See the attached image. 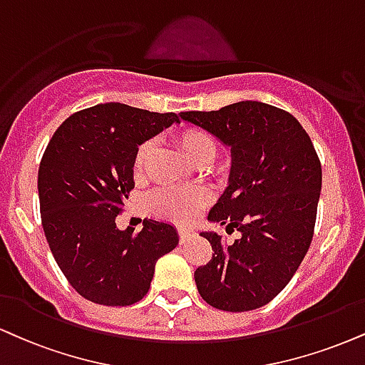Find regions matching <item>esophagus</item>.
Returning <instances> with one entry per match:
<instances>
[{"instance_id": "obj_1", "label": "esophagus", "mask_w": 365, "mask_h": 365, "mask_svg": "<svg viewBox=\"0 0 365 365\" xmlns=\"http://www.w3.org/2000/svg\"><path fill=\"white\" fill-rule=\"evenodd\" d=\"M192 236H194V232L188 231V230H180L178 231V238H180V243H187V241H190Z\"/></svg>"}]
</instances>
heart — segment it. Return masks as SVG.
Here are the masks:
<instances>
[{"instance_id": "obj_1", "label": "heart", "mask_w": 365, "mask_h": 365, "mask_svg": "<svg viewBox=\"0 0 365 365\" xmlns=\"http://www.w3.org/2000/svg\"><path fill=\"white\" fill-rule=\"evenodd\" d=\"M177 143L185 153L192 163L199 166H207L212 163L217 155V144L212 135L197 127L180 130L177 134ZM156 140L146 139L139 144L133 158V175L135 180L146 177V171L155 155ZM210 202V192L207 188H158L148 197L149 212L165 221L175 225H188L197 217L200 209Z\"/></svg>"}]
</instances>
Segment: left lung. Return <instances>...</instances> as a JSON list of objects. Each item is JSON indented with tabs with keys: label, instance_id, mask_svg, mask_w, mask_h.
Here are the masks:
<instances>
[{
	"label": "left lung",
	"instance_id": "left-lung-1",
	"mask_svg": "<svg viewBox=\"0 0 365 365\" xmlns=\"http://www.w3.org/2000/svg\"><path fill=\"white\" fill-rule=\"evenodd\" d=\"M183 120L231 146L230 187L210 209V221L238 230L222 247L202 232L212 258L194 277L207 304L241 313L269 304L282 291L314 235L322 194V161L296 117L262 102H238L210 112H182Z\"/></svg>",
	"mask_w": 365,
	"mask_h": 365
}]
</instances>
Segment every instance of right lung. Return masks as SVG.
Segmentation results:
<instances>
[{
    "label": "right lung",
    "instance_id": "right-lung-1",
    "mask_svg": "<svg viewBox=\"0 0 365 365\" xmlns=\"http://www.w3.org/2000/svg\"><path fill=\"white\" fill-rule=\"evenodd\" d=\"M124 103H100L57 127L38 166L46 240L73 289L103 306L146 296L156 260L178 245L173 226L144 219L143 230H117L134 188L133 158L143 140L178 122Z\"/></svg>",
    "mask_w": 365,
    "mask_h": 365
}]
</instances>
